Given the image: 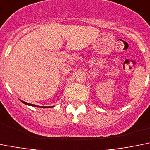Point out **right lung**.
<instances>
[{
    "instance_id": "1",
    "label": "right lung",
    "mask_w": 150,
    "mask_h": 150,
    "mask_svg": "<svg viewBox=\"0 0 150 150\" xmlns=\"http://www.w3.org/2000/svg\"><path fill=\"white\" fill-rule=\"evenodd\" d=\"M21 101L22 102V103H24V104H26V105H29V106H32V107H37V106H35V104H31V103H26V102H25V101H23V100H21ZM53 107V106H52ZM49 108H50V107H48Z\"/></svg>"
}]
</instances>
